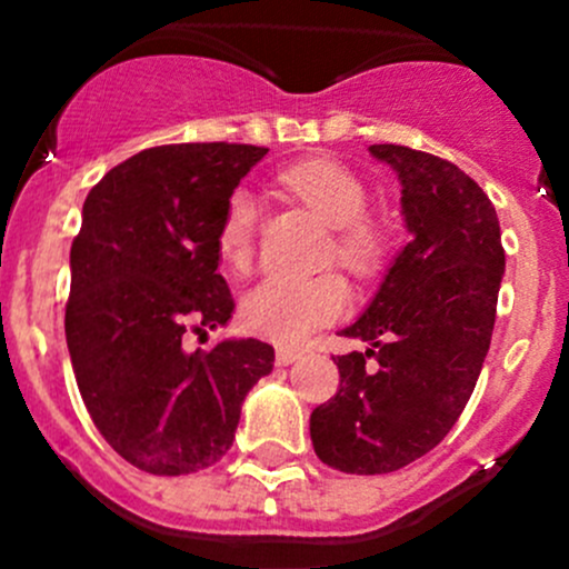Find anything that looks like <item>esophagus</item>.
<instances>
[{
	"label": "esophagus",
	"mask_w": 569,
	"mask_h": 569,
	"mask_svg": "<svg viewBox=\"0 0 569 569\" xmlns=\"http://www.w3.org/2000/svg\"><path fill=\"white\" fill-rule=\"evenodd\" d=\"M300 349L295 347H278V352H274V363L278 366H289L295 363V360H300Z\"/></svg>",
	"instance_id": "obj_1"
}]
</instances>
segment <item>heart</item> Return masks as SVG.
Masks as SVG:
<instances>
[{
  "label": "heart",
  "instance_id": "obj_1",
  "mask_svg": "<svg viewBox=\"0 0 569 569\" xmlns=\"http://www.w3.org/2000/svg\"><path fill=\"white\" fill-rule=\"evenodd\" d=\"M286 187L338 228V258L355 272H371L386 252V233L366 217L369 194L363 181L332 159H306L283 173ZM258 203L248 189H237L222 211L217 248L233 272H248L256 250ZM349 308V289L338 274L289 278L272 274L244 297V327L256 336L297 343Z\"/></svg>",
  "mask_w": 569,
  "mask_h": 569
}]
</instances>
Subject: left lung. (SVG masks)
<instances>
[{
  "label": "left lung",
  "mask_w": 569,
  "mask_h": 569,
  "mask_svg": "<svg viewBox=\"0 0 569 569\" xmlns=\"http://www.w3.org/2000/svg\"><path fill=\"white\" fill-rule=\"evenodd\" d=\"M369 151L399 176L410 242L341 330L369 349L332 358L338 391L311 412L319 460L358 476L405 468L449 435L490 349L503 274L496 206L473 178L405 146Z\"/></svg>",
  "instance_id": "obj_1"
}]
</instances>
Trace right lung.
<instances>
[{
	"instance_id": "1",
	"label": "right lung",
	"mask_w": 569,
	"mask_h": 569,
	"mask_svg": "<svg viewBox=\"0 0 569 569\" xmlns=\"http://www.w3.org/2000/svg\"><path fill=\"white\" fill-rule=\"evenodd\" d=\"M267 148L159 146L90 189L71 244L66 341L79 393L104 440L134 468L194 473L222 460L242 401L272 371L274 349L226 338L183 349L187 330L228 325L222 211Z\"/></svg>"
}]
</instances>
